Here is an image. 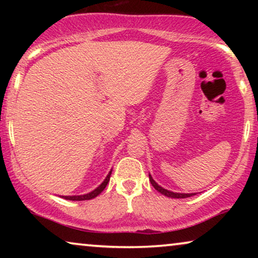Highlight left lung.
Wrapping results in <instances>:
<instances>
[{
    "label": "left lung",
    "instance_id": "1",
    "mask_svg": "<svg viewBox=\"0 0 258 258\" xmlns=\"http://www.w3.org/2000/svg\"><path fill=\"white\" fill-rule=\"evenodd\" d=\"M149 181L151 184H153V186L155 189L157 190L158 192H161L162 195L167 196V197H171V199H186V197H190V196H194L196 195V194H181V192H174V191H170V190H167L164 188H162L161 185H158L156 182L154 181V178L151 177V175L149 174Z\"/></svg>",
    "mask_w": 258,
    "mask_h": 258
}]
</instances>
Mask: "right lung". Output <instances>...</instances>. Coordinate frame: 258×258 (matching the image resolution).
Returning a JSON list of instances; mask_svg holds the SVG:
<instances>
[{
	"label": "right lung",
	"mask_w": 258,
	"mask_h": 258,
	"mask_svg": "<svg viewBox=\"0 0 258 258\" xmlns=\"http://www.w3.org/2000/svg\"><path fill=\"white\" fill-rule=\"evenodd\" d=\"M111 171H112V170L109 171V174L107 175V177H105L104 181L102 182L101 184L98 185L96 189L93 190V191L88 192V194H86V195H79V196H76V195H75V196H61V197H62V199H64V200H69V201H86V200L95 199V197H96L97 195H100V194L104 190L105 186H107L108 182H109V179H110Z\"/></svg>",
	"instance_id": "add662e5"
}]
</instances>
